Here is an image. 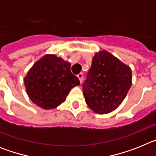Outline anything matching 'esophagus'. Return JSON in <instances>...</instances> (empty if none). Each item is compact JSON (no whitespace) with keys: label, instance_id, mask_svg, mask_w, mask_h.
Masks as SVG:
<instances>
[{"label":"esophagus","instance_id":"obj_1","mask_svg":"<svg viewBox=\"0 0 156 156\" xmlns=\"http://www.w3.org/2000/svg\"><path fill=\"white\" fill-rule=\"evenodd\" d=\"M77 77L79 78L80 81V83L83 82V73H79L78 75H77Z\"/></svg>","mask_w":156,"mask_h":156}]
</instances>
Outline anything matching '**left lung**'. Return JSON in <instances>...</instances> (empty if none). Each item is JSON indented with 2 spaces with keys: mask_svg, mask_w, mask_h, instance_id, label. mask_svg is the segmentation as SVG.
Wrapping results in <instances>:
<instances>
[{
  "mask_svg": "<svg viewBox=\"0 0 156 156\" xmlns=\"http://www.w3.org/2000/svg\"><path fill=\"white\" fill-rule=\"evenodd\" d=\"M131 83V69L107 51H100L83 84L85 101L95 113H109L124 100Z\"/></svg>",
  "mask_w": 156,
  "mask_h": 156,
  "instance_id": "left-lung-1",
  "label": "left lung"
}]
</instances>
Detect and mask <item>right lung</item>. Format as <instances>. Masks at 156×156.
<instances>
[{
  "label": "right lung",
  "mask_w": 156,
  "mask_h": 156,
  "mask_svg": "<svg viewBox=\"0 0 156 156\" xmlns=\"http://www.w3.org/2000/svg\"><path fill=\"white\" fill-rule=\"evenodd\" d=\"M70 66L62 58L49 54L36 62L24 78L30 100L46 110L57 108L64 102L72 88L80 85Z\"/></svg>",
  "instance_id": "1"
}]
</instances>
